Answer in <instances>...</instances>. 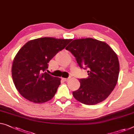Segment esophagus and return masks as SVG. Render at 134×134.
Returning a JSON list of instances; mask_svg holds the SVG:
<instances>
[{"mask_svg": "<svg viewBox=\"0 0 134 134\" xmlns=\"http://www.w3.org/2000/svg\"><path fill=\"white\" fill-rule=\"evenodd\" d=\"M63 79L64 80V81H67V80H68V79H69V78H63Z\"/></svg>", "mask_w": 134, "mask_h": 134, "instance_id": "esophagus-1", "label": "esophagus"}]
</instances>
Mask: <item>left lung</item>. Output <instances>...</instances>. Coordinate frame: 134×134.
I'll use <instances>...</instances> for the list:
<instances>
[{"label":"left lung","instance_id":"left-lung-1","mask_svg":"<svg viewBox=\"0 0 134 134\" xmlns=\"http://www.w3.org/2000/svg\"><path fill=\"white\" fill-rule=\"evenodd\" d=\"M65 49L74 55L80 67L85 65L88 70V77L79 79L81 86L73 91V97L88 105L107 99L117 84L120 71L118 57L113 49L104 41L86 38L74 40Z\"/></svg>","mask_w":134,"mask_h":134}]
</instances>
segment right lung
I'll return each instance as SVG.
<instances>
[{
	"label": "right lung",
	"mask_w": 134,
	"mask_h": 134,
	"mask_svg": "<svg viewBox=\"0 0 134 134\" xmlns=\"http://www.w3.org/2000/svg\"><path fill=\"white\" fill-rule=\"evenodd\" d=\"M71 41L40 38L27 42L19 50L14 58L11 71L15 88L23 97L35 103L53 98L61 84V78L45 71L51 59Z\"/></svg>",
	"instance_id": "1"
}]
</instances>
